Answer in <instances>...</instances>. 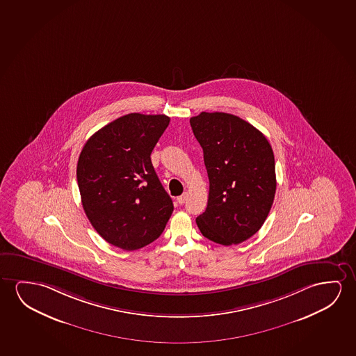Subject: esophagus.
<instances>
[{"label": "esophagus", "mask_w": 356, "mask_h": 356, "mask_svg": "<svg viewBox=\"0 0 356 356\" xmlns=\"http://www.w3.org/2000/svg\"><path fill=\"white\" fill-rule=\"evenodd\" d=\"M187 197H188V193H187V192H184L180 197H177V202H179V204H184L186 200H187Z\"/></svg>", "instance_id": "1"}]
</instances>
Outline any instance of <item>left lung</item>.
<instances>
[{
    "instance_id": "8db88e82",
    "label": "left lung",
    "mask_w": 356,
    "mask_h": 356,
    "mask_svg": "<svg viewBox=\"0 0 356 356\" xmlns=\"http://www.w3.org/2000/svg\"><path fill=\"white\" fill-rule=\"evenodd\" d=\"M190 124L209 179L208 204L197 227L213 243H243L261 229L273 204V149L261 131L232 113H201Z\"/></svg>"
}]
</instances>
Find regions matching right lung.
Instances as JSON below:
<instances>
[{
    "label": "right lung",
    "mask_w": 356,
    "mask_h": 356,
    "mask_svg": "<svg viewBox=\"0 0 356 356\" xmlns=\"http://www.w3.org/2000/svg\"><path fill=\"white\" fill-rule=\"evenodd\" d=\"M169 122L165 115H124L95 132L79 154L83 209L116 248L134 251L149 245L172 214V201L150 160Z\"/></svg>",
    "instance_id": "add662e5"
}]
</instances>
